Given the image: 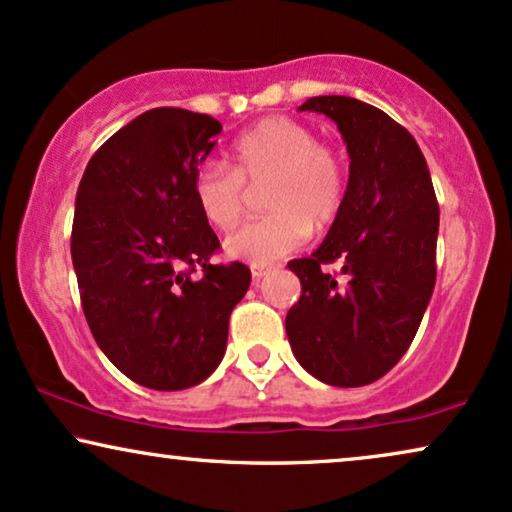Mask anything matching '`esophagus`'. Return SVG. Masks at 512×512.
<instances>
[{"label":"esophagus","mask_w":512,"mask_h":512,"mask_svg":"<svg viewBox=\"0 0 512 512\" xmlns=\"http://www.w3.org/2000/svg\"><path fill=\"white\" fill-rule=\"evenodd\" d=\"M270 270H272L270 265H258V263H254V265H251V277H254V280L258 282V280H263V277L268 275Z\"/></svg>","instance_id":"esophagus-1"}]
</instances>
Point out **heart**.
Returning <instances> with one entry per match:
<instances>
[{
  "label": "heart",
  "mask_w": 512,
  "mask_h": 512,
  "mask_svg": "<svg viewBox=\"0 0 512 512\" xmlns=\"http://www.w3.org/2000/svg\"><path fill=\"white\" fill-rule=\"evenodd\" d=\"M225 167L204 164L192 178V195L204 221L228 230L242 221L247 190H261L270 211L225 240L230 256L268 265L301 247L313 228L338 216L345 199V167L331 145L291 117H265L237 136Z\"/></svg>",
  "instance_id": "obj_1"
}]
</instances>
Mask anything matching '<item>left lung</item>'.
I'll return each mask as SVG.
<instances>
[{
	"instance_id": "8db88e82",
	"label": "left lung",
	"mask_w": 512,
	"mask_h": 512,
	"mask_svg": "<svg viewBox=\"0 0 512 512\" xmlns=\"http://www.w3.org/2000/svg\"><path fill=\"white\" fill-rule=\"evenodd\" d=\"M298 110L334 119L350 178L320 249L289 263L301 298L287 336L322 383L369 386L407 353L433 296L440 207L421 148L386 112L350 96H315ZM336 260L338 276L326 270Z\"/></svg>"
}]
</instances>
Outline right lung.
I'll return each instance as SVG.
<instances>
[{
    "mask_svg": "<svg viewBox=\"0 0 512 512\" xmlns=\"http://www.w3.org/2000/svg\"><path fill=\"white\" fill-rule=\"evenodd\" d=\"M221 131L199 112L148 110L94 152L77 188L70 249L84 317L138 386L183 390L214 374L249 289L247 265L211 263L221 242L192 195Z\"/></svg>",
    "mask_w": 512,
    "mask_h": 512,
    "instance_id": "1",
    "label": "right lung"
}]
</instances>
